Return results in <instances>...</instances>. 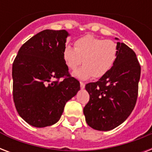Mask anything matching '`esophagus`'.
Masks as SVG:
<instances>
[{
    "mask_svg": "<svg viewBox=\"0 0 152 152\" xmlns=\"http://www.w3.org/2000/svg\"><path fill=\"white\" fill-rule=\"evenodd\" d=\"M80 88H81V89H83V88H85V83H83V82H80Z\"/></svg>",
    "mask_w": 152,
    "mask_h": 152,
    "instance_id": "obj_1",
    "label": "esophagus"
}]
</instances>
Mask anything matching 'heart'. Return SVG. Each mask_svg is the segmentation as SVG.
Wrapping results in <instances>:
<instances>
[{
    "label": "heart",
    "mask_w": 152,
    "mask_h": 152,
    "mask_svg": "<svg viewBox=\"0 0 152 152\" xmlns=\"http://www.w3.org/2000/svg\"><path fill=\"white\" fill-rule=\"evenodd\" d=\"M74 47L65 46L62 57L72 70L77 69L83 61L84 64L74 72V76L81 80L91 76L101 78L112 69L118 58V46L110 39L104 40L87 34L76 39Z\"/></svg>",
    "instance_id": "heart-1"
}]
</instances>
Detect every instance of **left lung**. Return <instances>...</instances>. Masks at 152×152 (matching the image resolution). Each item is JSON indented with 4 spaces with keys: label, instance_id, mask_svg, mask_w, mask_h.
Listing matches in <instances>:
<instances>
[{
    "label": "left lung",
    "instance_id": "1",
    "mask_svg": "<svg viewBox=\"0 0 152 152\" xmlns=\"http://www.w3.org/2000/svg\"><path fill=\"white\" fill-rule=\"evenodd\" d=\"M117 46L118 58L112 69L97 82L85 86L90 95L83 108L86 122L99 131H109L124 122L138 96L141 69L137 55L125 43L117 42Z\"/></svg>",
    "mask_w": 152,
    "mask_h": 152
}]
</instances>
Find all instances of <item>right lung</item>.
<instances>
[{
  "label": "right lung",
  "mask_w": 152,
  "mask_h": 152,
  "mask_svg": "<svg viewBox=\"0 0 152 152\" xmlns=\"http://www.w3.org/2000/svg\"><path fill=\"white\" fill-rule=\"evenodd\" d=\"M69 35L65 30H44L20 47L13 61L15 109L34 127L57 123L67 102L80 89L62 57Z\"/></svg>",
  "instance_id": "right-lung-1"
}]
</instances>
